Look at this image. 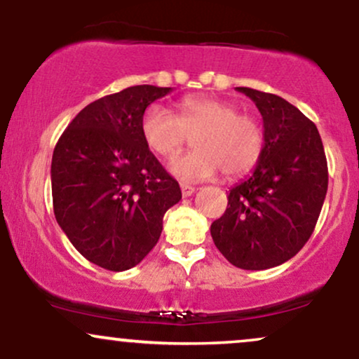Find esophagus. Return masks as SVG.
Wrapping results in <instances>:
<instances>
[{"mask_svg": "<svg viewBox=\"0 0 359 359\" xmlns=\"http://www.w3.org/2000/svg\"><path fill=\"white\" fill-rule=\"evenodd\" d=\"M180 191H182V196H184V197H189V196H192L194 192H196V189H194L192 185H185V184H182V185H180Z\"/></svg>", "mask_w": 359, "mask_h": 359, "instance_id": "34e87169", "label": "esophagus"}]
</instances>
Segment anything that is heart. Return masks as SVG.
<instances>
[{"instance_id": "b5f03b06", "label": "heart", "mask_w": 359, "mask_h": 359, "mask_svg": "<svg viewBox=\"0 0 359 359\" xmlns=\"http://www.w3.org/2000/svg\"><path fill=\"white\" fill-rule=\"evenodd\" d=\"M142 135L160 156L179 154L194 137L196 150L177 156L168 170L184 182H201L224 172L240 177L257 165L265 147V131L253 116L238 113L233 102L209 96L185 97L179 118L154 104L142 118Z\"/></svg>"}]
</instances>
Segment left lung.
<instances>
[{
    "mask_svg": "<svg viewBox=\"0 0 359 359\" xmlns=\"http://www.w3.org/2000/svg\"><path fill=\"white\" fill-rule=\"evenodd\" d=\"M236 89L257 104L265 147L253 174L231 187L211 236L234 266L266 270L295 257L311 238L327 192V162L316 125L294 104Z\"/></svg>",
    "mask_w": 359,
    "mask_h": 359,
    "instance_id": "obj_1",
    "label": "left lung"
}]
</instances>
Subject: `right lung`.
<instances>
[{"label": "right lung", "mask_w": 359, "mask_h": 359, "mask_svg": "<svg viewBox=\"0 0 359 359\" xmlns=\"http://www.w3.org/2000/svg\"><path fill=\"white\" fill-rule=\"evenodd\" d=\"M170 90L133 86L90 102L53 150L55 219L74 248L101 269L138 265L162 234L163 214L182 199L142 135L145 109Z\"/></svg>", "instance_id": "add662e5"}]
</instances>
